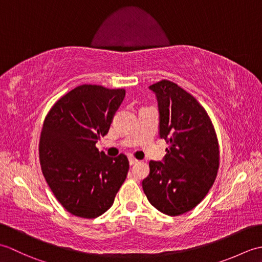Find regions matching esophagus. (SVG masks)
<instances>
[{"instance_id":"1","label":"esophagus","mask_w":262,"mask_h":262,"mask_svg":"<svg viewBox=\"0 0 262 262\" xmlns=\"http://www.w3.org/2000/svg\"><path fill=\"white\" fill-rule=\"evenodd\" d=\"M138 162V160H136L135 158H129V164L130 165H134V164H136Z\"/></svg>"}]
</instances>
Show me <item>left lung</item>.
Here are the masks:
<instances>
[{"label":"left lung","instance_id":"obj_1","mask_svg":"<svg viewBox=\"0 0 262 262\" xmlns=\"http://www.w3.org/2000/svg\"><path fill=\"white\" fill-rule=\"evenodd\" d=\"M149 89L159 102L160 137L169 146L164 163L149 161L143 190L161 213L179 216L196 207L214 185L219 140L207 111L190 93L169 80Z\"/></svg>","mask_w":262,"mask_h":262}]
</instances>
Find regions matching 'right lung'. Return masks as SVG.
Returning <instances> with one entry per match:
<instances>
[{
    "label": "right lung",
    "instance_id": "add662e5",
    "mask_svg": "<svg viewBox=\"0 0 262 262\" xmlns=\"http://www.w3.org/2000/svg\"><path fill=\"white\" fill-rule=\"evenodd\" d=\"M124 97V89L79 85L58 99L43 120L39 140L42 174L72 215H102L126 179V155L109 158L96 146L100 136L108 134Z\"/></svg>",
    "mask_w": 262,
    "mask_h": 262
}]
</instances>
